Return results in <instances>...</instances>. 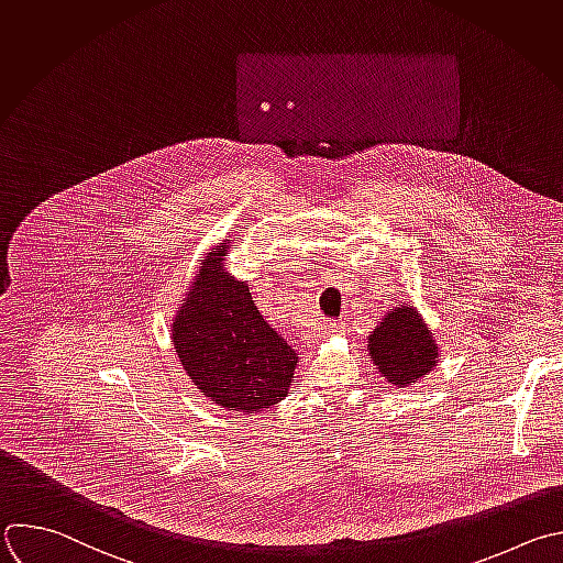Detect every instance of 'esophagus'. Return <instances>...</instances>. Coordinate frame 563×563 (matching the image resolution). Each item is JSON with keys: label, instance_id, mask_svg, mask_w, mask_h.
Segmentation results:
<instances>
[{"label": "esophagus", "instance_id": "esophagus-1", "mask_svg": "<svg viewBox=\"0 0 563 563\" xmlns=\"http://www.w3.org/2000/svg\"><path fill=\"white\" fill-rule=\"evenodd\" d=\"M344 329H346V324H344L342 320H331V322H327V324H324V333H327V335L344 333Z\"/></svg>", "mask_w": 563, "mask_h": 563}]
</instances>
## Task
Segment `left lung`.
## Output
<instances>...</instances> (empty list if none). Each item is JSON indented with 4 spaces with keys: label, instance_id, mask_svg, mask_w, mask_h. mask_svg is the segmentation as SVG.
Returning a JSON list of instances; mask_svg holds the SVG:
<instances>
[{
    "label": "left lung",
    "instance_id": "8db88e82",
    "mask_svg": "<svg viewBox=\"0 0 563 563\" xmlns=\"http://www.w3.org/2000/svg\"><path fill=\"white\" fill-rule=\"evenodd\" d=\"M366 342L373 366L398 389L416 385L438 366V344L413 305L391 309Z\"/></svg>",
    "mask_w": 563,
    "mask_h": 563
}]
</instances>
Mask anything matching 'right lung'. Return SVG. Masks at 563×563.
Listing matches in <instances>:
<instances>
[{
  "instance_id": "add662e5",
  "label": "right lung",
  "mask_w": 563,
  "mask_h": 563,
  "mask_svg": "<svg viewBox=\"0 0 563 563\" xmlns=\"http://www.w3.org/2000/svg\"><path fill=\"white\" fill-rule=\"evenodd\" d=\"M230 247L223 241L203 258L172 322V342L212 405L247 416L287 398L298 353L265 322L247 283L225 269Z\"/></svg>"
}]
</instances>
